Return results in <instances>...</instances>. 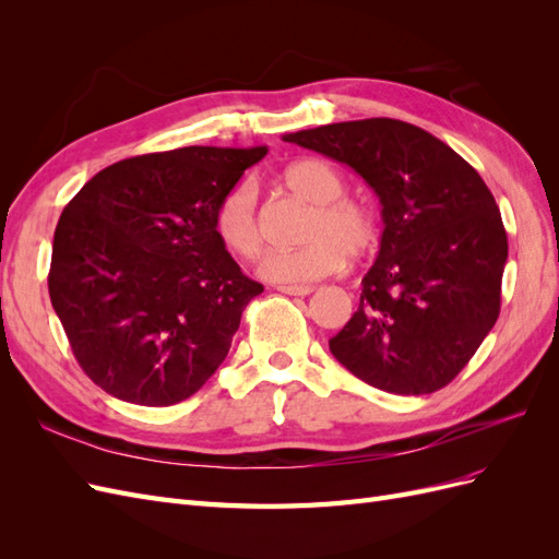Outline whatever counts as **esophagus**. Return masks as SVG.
I'll return each mask as SVG.
<instances>
[{"label":"esophagus","instance_id":"obj_1","mask_svg":"<svg viewBox=\"0 0 559 559\" xmlns=\"http://www.w3.org/2000/svg\"><path fill=\"white\" fill-rule=\"evenodd\" d=\"M277 292L289 294V296H308L314 289H312V286H308V284H282V286H277Z\"/></svg>","mask_w":559,"mask_h":559}]
</instances>
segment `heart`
<instances>
[{
    "label": "heart",
    "instance_id": "1",
    "mask_svg": "<svg viewBox=\"0 0 559 559\" xmlns=\"http://www.w3.org/2000/svg\"><path fill=\"white\" fill-rule=\"evenodd\" d=\"M289 191L312 202L306 228V245L298 249L270 251L259 263V275L275 284H302L326 277L347 263V257L373 247L378 238L376 216L357 200L343 198L345 181L324 160H296L282 173ZM214 228L222 242L242 259L261 251L259 191L245 179L222 198L214 214Z\"/></svg>",
    "mask_w": 559,
    "mask_h": 559
}]
</instances>
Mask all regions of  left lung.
Wrapping results in <instances>:
<instances>
[{
    "instance_id": "8db88e82",
    "label": "left lung",
    "mask_w": 559,
    "mask_h": 559,
    "mask_svg": "<svg viewBox=\"0 0 559 559\" xmlns=\"http://www.w3.org/2000/svg\"><path fill=\"white\" fill-rule=\"evenodd\" d=\"M284 142L352 167L382 205L357 312L331 341L352 376L389 394L445 386L492 331L509 240L480 175L445 142L396 118L289 132Z\"/></svg>"
}]
</instances>
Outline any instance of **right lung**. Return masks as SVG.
I'll use <instances>...</instances> for the list:
<instances>
[{
	"label": "right lung",
	"mask_w": 559,
	"mask_h": 559,
	"mask_svg": "<svg viewBox=\"0 0 559 559\" xmlns=\"http://www.w3.org/2000/svg\"><path fill=\"white\" fill-rule=\"evenodd\" d=\"M267 146H183L97 173L64 207L48 294L79 366L107 394L160 408L224 364L247 302L214 228L218 202Z\"/></svg>",
	"instance_id": "1"
}]
</instances>
